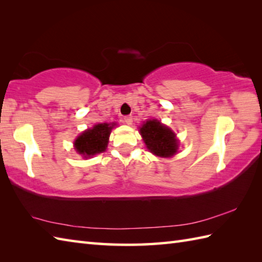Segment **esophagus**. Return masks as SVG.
<instances>
[{
  "mask_svg": "<svg viewBox=\"0 0 262 262\" xmlns=\"http://www.w3.org/2000/svg\"><path fill=\"white\" fill-rule=\"evenodd\" d=\"M124 120H125V122L127 125H132L133 124V117L132 116H126L125 118H124Z\"/></svg>",
  "mask_w": 262,
  "mask_h": 262,
  "instance_id": "1",
  "label": "esophagus"
}]
</instances>
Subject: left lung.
Listing matches in <instances>:
<instances>
[{"label": "left lung", "instance_id": "left-lung-1", "mask_svg": "<svg viewBox=\"0 0 262 262\" xmlns=\"http://www.w3.org/2000/svg\"><path fill=\"white\" fill-rule=\"evenodd\" d=\"M140 130L146 147L153 154L161 158H170L177 153L178 141L176 134L160 121L147 120Z\"/></svg>", "mask_w": 262, "mask_h": 262}]
</instances>
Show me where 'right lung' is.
<instances>
[{
  "instance_id": "obj_1",
  "label": "right lung",
  "mask_w": 262,
  "mask_h": 262,
  "mask_svg": "<svg viewBox=\"0 0 262 262\" xmlns=\"http://www.w3.org/2000/svg\"><path fill=\"white\" fill-rule=\"evenodd\" d=\"M113 126L104 122V124L94 125L93 128L82 133L74 143L75 149L84 158L104 152L108 145L109 135Z\"/></svg>"
}]
</instances>
